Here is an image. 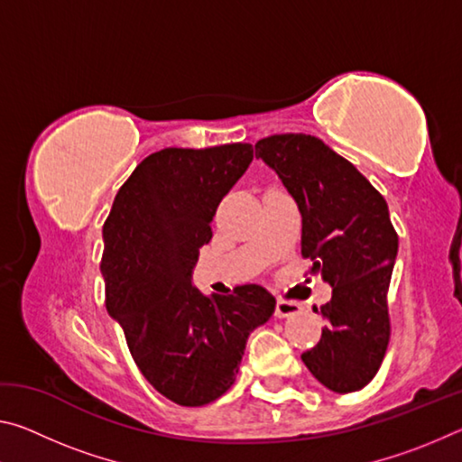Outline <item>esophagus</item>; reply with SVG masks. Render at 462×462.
<instances>
[{"label": "esophagus", "instance_id": "esophagus-1", "mask_svg": "<svg viewBox=\"0 0 462 462\" xmlns=\"http://www.w3.org/2000/svg\"><path fill=\"white\" fill-rule=\"evenodd\" d=\"M301 311V303L297 301H287V300H277V306H275V316L277 318H289V316H295Z\"/></svg>", "mask_w": 462, "mask_h": 462}]
</instances>
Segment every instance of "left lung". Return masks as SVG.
I'll return each mask as SVG.
<instances>
[{"mask_svg": "<svg viewBox=\"0 0 462 462\" xmlns=\"http://www.w3.org/2000/svg\"><path fill=\"white\" fill-rule=\"evenodd\" d=\"M301 214V256L322 275L332 300L316 308L322 338L301 355L310 373L336 393L363 389L383 363L391 338L387 291L397 232L383 195L311 134H275L254 144Z\"/></svg>", "mask_w": 462, "mask_h": 462, "instance_id": "1", "label": "left lung"}]
</instances>
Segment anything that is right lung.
<instances>
[{
  "label": "right lung",
  "instance_id": "obj_1",
  "mask_svg": "<svg viewBox=\"0 0 462 462\" xmlns=\"http://www.w3.org/2000/svg\"><path fill=\"white\" fill-rule=\"evenodd\" d=\"M253 161L245 143L162 148L140 162L104 224L106 308L144 379L185 408L232 387L248 334L275 311L261 285L208 295L191 285L216 209Z\"/></svg>",
  "mask_w": 462,
  "mask_h": 462
}]
</instances>
